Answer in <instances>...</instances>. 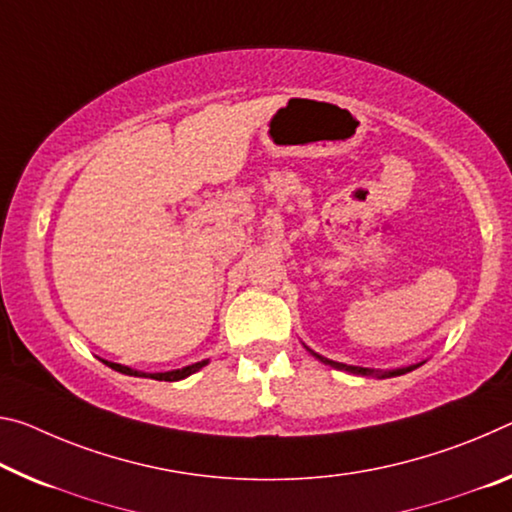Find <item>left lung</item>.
<instances>
[{
  "label": "left lung",
  "instance_id": "1",
  "mask_svg": "<svg viewBox=\"0 0 512 512\" xmlns=\"http://www.w3.org/2000/svg\"><path fill=\"white\" fill-rule=\"evenodd\" d=\"M316 358H321V355H316ZM321 360H323V358H321ZM323 362H328V364H332V367H337V369H346V371H351V373H362V376H371V373H373V369H367V367H351V364H339V362H330V360H323ZM417 367H419V364H415V367L396 369V371H385V373H380V378L401 376V373H408V371L417 369Z\"/></svg>",
  "mask_w": 512,
  "mask_h": 512
}]
</instances>
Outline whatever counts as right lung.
<instances>
[{"instance_id":"1","label":"right lung","mask_w":512,"mask_h":512,"mask_svg":"<svg viewBox=\"0 0 512 512\" xmlns=\"http://www.w3.org/2000/svg\"><path fill=\"white\" fill-rule=\"evenodd\" d=\"M102 362L107 364V367L120 371V373H127V376L154 378V380H168V383H173V380H182V378H186V376H191V373H196L198 369H202V367H205V364H207V360H205V362H196V364H191V367L175 369V371H164V373H143V371H134V369H129V367H123V364H116V362H107V360H102Z\"/></svg>"}]
</instances>
